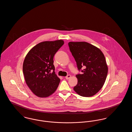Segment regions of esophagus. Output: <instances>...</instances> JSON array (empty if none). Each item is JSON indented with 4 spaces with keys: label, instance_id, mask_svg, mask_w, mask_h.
Returning <instances> with one entry per match:
<instances>
[{
    "label": "esophagus",
    "instance_id": "esophagus-1",
    "mask_svg": "<svg viewBox=\"0 0 132 132\" xmlns=\"http://www.w3.org/2000/svg\"><path fill=\"white\" fill-rule=\"evenodd\" d=\"M71 76L70 75H68L67 76L65 77V78H66L67 80H68V79H69L71 78Z\"/></svg>",
    "mask_w": 132,
    "mask_h": 132
}]
</instances>
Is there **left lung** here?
<instances>
[{
	"instance_id": "1",
	"label": "left lung",
	"mask_w": 132,
	"mask_h": 132,
	"mask_svg": "<svg viewBox=\"0 0 132 132\" xmlns=\"http://www.w3.org/2000/svg\"><path fill=\"white\" fill-rule=\"evenodd\" d=\"M68 45L78 70L82 73L76 75L78 83L74 90L82 96H92L106 80L108 67L104 55L98 48L87 42H69Z\"/></svg>"
}]
</instances>
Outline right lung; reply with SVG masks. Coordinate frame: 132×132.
I'll return each instance as SVG.
<instances>
[{"instance_id":"right-lung-1","label":"right lung","mask_w":132,"mask_h":132,"mask_svg":"<svg viewBox=\"0 0 132 132\" xmlns=\"http://www.w3.org/2000/svg\"><path fill=\"white\" fill-rule=\"evenodd\" d=\"M64 43L61 39L40 43L26 56L23 65L26 82L31 92L39 97L53 94L59 84L60 80L54 72L53 57Z\"/></svg>"}]
</instances>
